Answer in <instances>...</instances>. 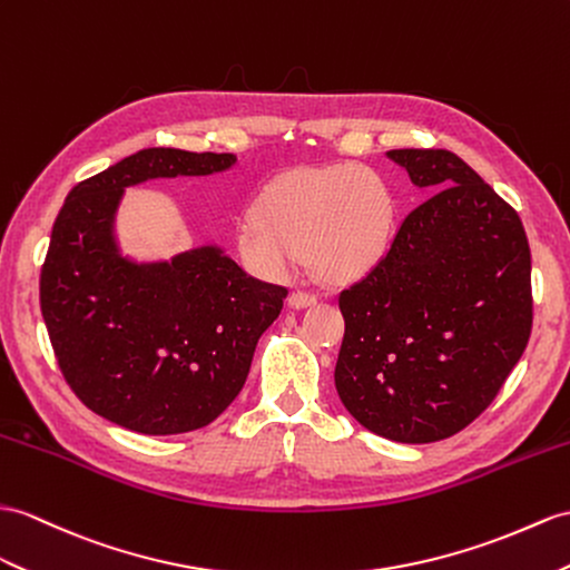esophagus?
<instances>
[{
  "label": "esophagus",
  "mask_w": 570,
  "mask_h": 570,
  "mask_svg": "<svg viewBox=\"0 0 570 570\" xmlns=\"http://www.w3.org/2000/svg\"><path fill=\"white\" fill-rule=\"evenodd\" d=\"M316 295L314 293H304V289H297V293H293L287 297V304L293 309H307V307H312V304H316Z\"/></svg>",
  "instance_id": "esophagus-1"
}]
</instances>
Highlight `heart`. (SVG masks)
I'll return each mask as SVG.
<instances>
[{
	"label": "heart",
	"mask_w": 570,
	"mask_h": 570,
	"mask_svg": "<svg viewBox=\"0 0 570 570\" xmlns=\"http://www.w3.org/2000/svg\"><path fill=\"white\" fill-rule=\"evenodd\" d=\"M394 229L390 184L363 164L338 161L275 176L242 215L237 246L263 277H285L307 254L318 277L348 283L384 258Z\"/></svg>",
	"instance_id": "b5f03b06"
}]
</instances>
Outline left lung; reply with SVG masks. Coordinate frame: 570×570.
<instances>
[{"instance_id": "left-lung-1", "label": "left lung", "mask_w": 570, "mask_h": 570, "mask_svg": "<svg viewBox=\"0 0 570 570\" xmlns=\"http://www.w3.org/2000/svg\"><path fill=\"white\" fill-rule=\"evenodd\" d=\"M419 188L390 252L343 289L336 390L394 442L460 433L491 406L532 331V258L520 215L448 149H392Z\"/></svg>"}]
</instances>
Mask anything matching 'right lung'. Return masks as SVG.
<instances>
[{"instance_id": "add662e5", "label": "right lung", "mask_w": 570, "mask_h": 570, "mask_svg": "<svg viewBox=\"0 0 570 570\" xmlns=\"http://www.w3.org/2000/svg\"><path fill=\"white\" fill-rule=\"evenodd\" d=\"M234 164L215 151L142 149L77 184L55 219L40 312L67 384L110 423L142 435L213 423L242 392L261 333L283 309L287 289L256 281L219 246L149 263L120 254L125 188Z\"/></svg>"}]
</instances>
